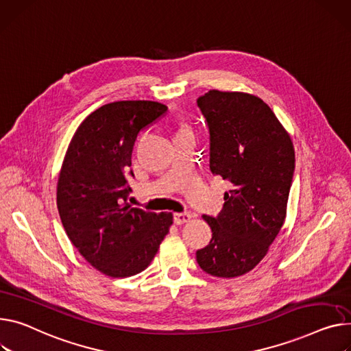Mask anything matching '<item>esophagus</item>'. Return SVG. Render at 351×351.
Returning <instances> with one entry per match:
<instances>
[{"label":"esophagus","mask_w":351,"mask_h":351,"mask_svg":"<svg viewBox=\"0 0 351 351\" xmlns=\"http://www.w3.org/2000/svg\"><path fill=\"white\" fill-rule=\"evenodd\" d=\"M192 217H193V216H192L191 213H188V212H184V213H175V215H173V221H175L176 224H184V223L191 221Z\"/></svg>","instance_id":"34e87169"}]
</instances>
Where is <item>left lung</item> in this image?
Instances as JSON below:
<instances>
[{
  "mask_svg": "<svg viewBox=\"0 0 351 351\" xmlns=\"http://www.w3.org/2000/svg\"><path fill=\"white\" fill-rule=\"evenodd\" d=\"M210 132V171L231 182L208 245L196 252L213 276L234 278L254 269L281 231L295 171L287 130L260 97L210 90L197 99Z\"/></svg>",
  "mask_w": 351,
  "mask_h": 351,
  "instance_id": "obj_1",
  "label": "left lung"
}]
</instances>
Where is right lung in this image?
Instances as JSON below:
<instances>
[{
    "mask_svg": "<svg viewBox=\"0 0 351 351\" xmlns=\"http://www.w3.org/2000/svg\"><path fill=\"white\" fill-rule=\"evenodd\" d=\"M167 111L165 104L148 100L101 106L86 117L67 147L56 192L62 224L84 260L111 278L144 271L173 223L172 213L127 203L135 139Z\"/></svg>",
    "mask_w": 351,
    "mask_h": 351,
    "instance_id": "add662e5",
    "label": "right lung"
}]
</instances>
